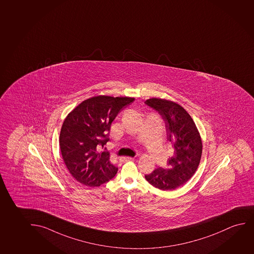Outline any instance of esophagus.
<instances>
[{
  "mask_svg": "<svg viewBox=\"0 0 254 254\" xmlns=\"http://www.w3.org/2000/svg\"><path fill=\"white\" fill-rule=\"evenodd\" d=\"M134 160V157H120V161L121 162H127V161Z\"/></svg>",
  "mask_w": 254,
  "mask_h": 254,
  "instance_id": "esophagus-1",
  "label": "esophagus"
}]
</instances>
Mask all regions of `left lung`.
Returning <instances> with one entry per match:
<instances>
[{
    "label": "left lung",
    "instance_id": "8db88e82",
    "mask_svg": "<svg viewBox=\"0 0 254 254\" xmlns=\"http://www.w3.org/2000/svg\"><path fill=\"white\" fill-rule=\"evenodd\" d=\"M144 103L160 114L167 138L174 148L167 168L158 167L145 175V179L162 190L177 189L194 175L199 165L203 148L200 135L192 118L179 104L161 98H150Z\"/></svg>",
    "mask_w": 254,
    "mask_h": 254
}]
</instances>
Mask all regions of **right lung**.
<instances>
[{
	"label": "right lung",
	"instance_id": "obj_1",
	"mask_svg": "<svg viewBox=\"0 0 254 254\" xmlns=\"http://www.w3.org/2000/svg\"><path fill=\"white\" fill-rule=\"evenodd\" d=\"M133 97L98 96L84 100L65 118L59 143L72 177L84 186H100L114 178L118 168L108 151L99 152L109 141L111 123Z\"/></svg>",
	"mask_w": 254,
	"mask_h": 254
}]
</instances>
